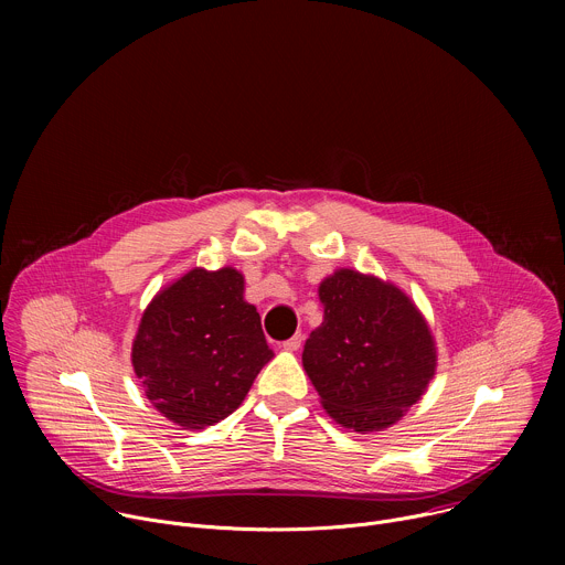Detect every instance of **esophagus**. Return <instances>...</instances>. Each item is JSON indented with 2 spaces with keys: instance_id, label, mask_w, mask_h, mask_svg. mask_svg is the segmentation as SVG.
<instances>
[{
  "instance_id": "1",
  "label": "esophagus",
  "mask_w": 565,
  "mask_h": 565,
  "mask_svg": "<svg viewBox=\"0 0 565 565\" xmlns=\"http://www.w3.org/2000/svg\"><path fill=\"white\" fill-rule=\"evenodd\" d=\"M301 344H303V335H301V333H297V335H292L290 340H286L281 347H284L286 351H299V349H301Z\"/></svg>"
}]
</instances>
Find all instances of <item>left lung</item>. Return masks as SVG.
I'll list each match as a JSON object with an SVG mask.
<instances>
[{"instance_id":"1","label":"left lung","mask_w":565,"mask_h":565,"mask_svg":"<svg viewBox=\"0 0 565 565\" xmlns=\"http://www.w3.org/2000/svg\"><path fill=\"white\" fill-rule=\"evenodd\" d=\"M324 321L303 344L301 364L327 414L358 434L402 420L436 375L429 321L391 281L338 268L317 288Z\"/></svg>"}]
</instances>
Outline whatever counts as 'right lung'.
<instances>
[{
    "mask_svg": "<svg viewBox=\"0 0 565 565\" xmlns=\"http://www.w3.org/2000/svg\"><path fill=\"white\" fill-rule=\"evenodd\" d=\"M236 268H192L147 303L131 344L134 373L156 412L205 429L246 399L273 360L262 317Z\"/></svg>",
    "mask_w": 565,
    "mask_h": 565,
    "instance_id": "obj_1",
    "label": "right lung"
}]
</instances>
